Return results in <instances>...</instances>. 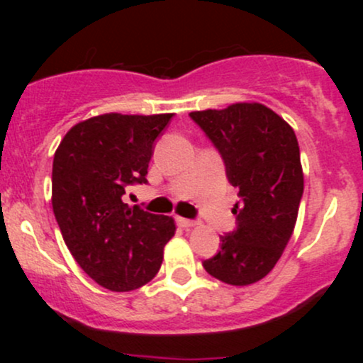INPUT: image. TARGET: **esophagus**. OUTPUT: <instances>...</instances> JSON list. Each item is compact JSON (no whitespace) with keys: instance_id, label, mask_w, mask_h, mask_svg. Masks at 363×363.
Masks as SVG:
<instances>
[{"instance_id":"34e87169","label":"esophagus","mask_w":363,"mask_h":363,"mask_svg":"<svg viewBox=\"0 0 363 363\" xmlns=\"http://www.w3.org/2000/svg\"><path fill=\"white\" fill-rule=\"evenodd\" d=\"M177 223H179V227H182V228H191V227H196V225H198V222H194V220L182 218V216H179Z\"/></svg>"}]
</instances>
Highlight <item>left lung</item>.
<instances>
[{
	"label": "left lung",
	"mask_w": 363,
	"mask_h": 363,
	"mask_svg": "<svg viewBox=\"0 0 363 363\" xmlns=\"http://www.w3.org/2000/svg\"><path fill=\"white\" fill-rule=\"evenodd\" d=\"M189 116L222 155L240 198L232 208L235 230L220 237L218 252L203 266L228 285H251L272 272L294 234L303 193L297 136L277 112L257 102Z\"/></svg>",
	"instance_id": "1"
}]
</instances>
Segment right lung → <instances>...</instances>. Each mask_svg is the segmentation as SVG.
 I'll return each instance as SVG.
<instances>
[{"mask_svg": "<svg viewBox=\"0 0 363 363\" xmlns=\"http://www.w3.org/2000/svg\"><path fill=\"white\" fill-rule=\"evenodd\" d=\"M172 114L111 112L74 124L52 162V211L60 230L94 281L136 290L158 273L174 218L123 201L126 187L147 184L155 140Z\"/></svg>", "mask_w": 363, "mask_h": 363, "instance_id": "1", "label": "right lung"}]
</instances>
